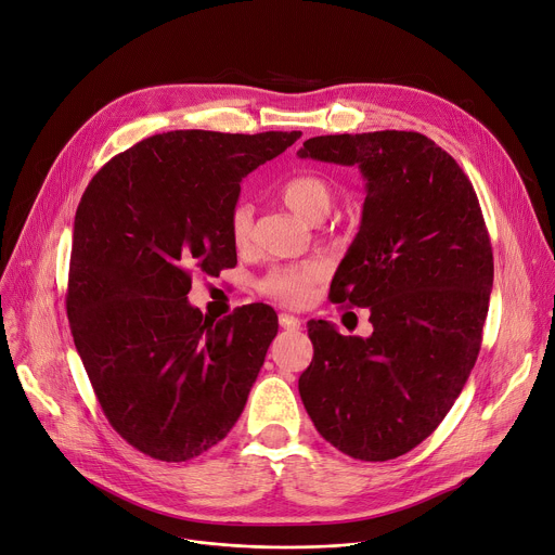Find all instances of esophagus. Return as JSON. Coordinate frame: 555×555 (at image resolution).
I'll list each match as a JSON object with an SVG mask.
<instances>
[{"label":"esophagus","mask_w":555,"mask_h":555,"mask_svg":"<svg viewBox=\"0 0 555 555\" xmlns=\"http://www.w3.org/2000/svg\"><path fill=\"white\" fill-rule=\"evenodd\" d=\"M279 323H281V327L283 330H289V332H296V330H300V319L298 317H294V314H279Z\"/></svg>","instance_id":"obj_1"}]
</instances>
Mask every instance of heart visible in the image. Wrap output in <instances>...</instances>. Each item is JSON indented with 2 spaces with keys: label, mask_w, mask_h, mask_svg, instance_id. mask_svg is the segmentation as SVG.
<instances>
[{
  "label": "heart",
  "mask_w": 555,
  "mask_h": 555,
  "mask_svg": "<svg viewBox=\"0 0 555 555\" xmlns=\"http://www.w3.org/2000/svg\"><path fill=\"white\" fill-rule=\"evenodd\" d=\"M281 198L289 210H294L304 219L321 221L332 210L334 192L330 183L317 175H298L281 185ZM251 221H255V210H251V206L245 204V201H238L228 217V230L234 245L243 247L249 243ZM321 279H323V263L304 261L296 266L272 270L259 283V289L266 296L281 300L285 306H304Z\"/></svg>",
  "instance_id": "heart-1"
}]
</instances>
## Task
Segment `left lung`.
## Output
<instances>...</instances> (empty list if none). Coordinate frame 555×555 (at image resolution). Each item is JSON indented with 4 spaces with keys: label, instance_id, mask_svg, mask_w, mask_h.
<instances>
[{
    "label": "left lung",
    "instance_id": "left-lung-1",
    "mask_svg": "<svg viewBox=\"0 0 555 555\" xmlns=\"http://www.w3.org/2000/svg\"><path fill=\"white\" fill-rule=\"evenodd\" d=\"M359 166L365 204L330 298L370 308L374 332L310 321L300 400L351 459L383 463L421 444L463 391L482 340L493 255L472 181L421 132L312 137L296 153Z\"/></svg>",
    "mask_w": 555,
    "mask_h": 555
}]
</instances>
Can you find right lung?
<instances>
[{
    "label": "right lung",
    "instance_id": "right-lung-1",
    "mask_svg": "<svg viewBox=\"0 0 555 555\" xmlns=\"http://www.w3.org/2000/svg\"><path fill=\"white\" fill-rule=\"evenodd\" d=\"M300 137L175 130L113 157L75 215L66 310L106 418L145 456L181 463L238 421L279 319L247 306L215 323L188 304L192 270L236 266L241 181Z\"/></svg>",
    "mask_w": 555,
    "mask_h": 555
}]
</instances>
